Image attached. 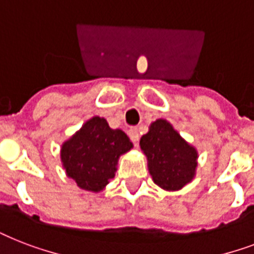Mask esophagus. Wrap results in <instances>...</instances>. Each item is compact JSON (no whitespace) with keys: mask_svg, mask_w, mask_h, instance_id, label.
<instances>
[{"mask_svg":"<svg viewBox=\"0 0 254 254\" xmlns=\"http://www.w3.org/2000/svg\"><path fill=\"white\" fill-rule=\"evenodd\" d=\"M127 134H129V137H130L131 142L133 143L138 142L139 133H138V129H137V127H130V129H129V131H127Z\"/></svg>","mask_w":254,"mask_h":254,"instance_id":"obj_1","label":"esophagus"}]
</instances>
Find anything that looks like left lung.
<instances>
[{"mask_svg": "<svg viewBox=\"0 0 254 254\" xmlns=\"http://www.w3.org/2000/svg\"><path fill=\"white\" fill-rule=\"evenodd\" d=\"M139 146L147 158V167L155 185L166 191L183 189L192 181L197 166V151L166 120L151 123Z\"/></svg>", "mask_w": 254, "mask_h": 254, "instance_id": "left-lung-1", "label": "left lung"}]
</instances>
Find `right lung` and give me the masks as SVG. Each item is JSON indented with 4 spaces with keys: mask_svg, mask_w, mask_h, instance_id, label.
Returning a JSON list of instances; mask_svg holds the SVG:
<instances>
[{
    "mask_svg": "<svg viewBox=\"0 0 254 254\" xmlns=\"http://www.w3.org/2000/svg\"><path fill=\"white\" fill-rule=\"evenodd\" d=\"M133 147L121 129H112L107 120L95 116L62 145L61 159L67 177L91 192H100L115 178L120 155Z\"/></svg>",
    "mask_w": 254,
    "mask_h": 254,
    "instance_id": "1",
    "label": "right lung"
}]
</instances>
